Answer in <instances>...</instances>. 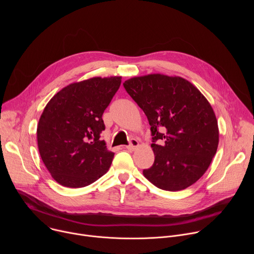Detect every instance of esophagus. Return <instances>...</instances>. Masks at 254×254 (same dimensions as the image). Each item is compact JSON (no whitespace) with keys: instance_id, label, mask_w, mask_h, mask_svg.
Segmentation results:
<instances>
[{"instance_id":"1","label":"esophagus","mask_w":254,"mask_h":254,"mask_svg":"<svg viewBox=\"0 0 254 254\" xmlns=\"http://www.w3.org/2000/svg\"><path fill=\"white\" fill-rule=\"evenodd\" d=\"M138 146H139L138 141L135 138H131L129 140V144H128V146H127V149L129 150V151H134Z\"/></svg>"}]
</instances>
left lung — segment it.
Here are the masks:
<instances>
[{"label":"left lung","instance_id":"obj_1","mask_svg":"<svg viewBox=\"0 0 254 254\" xmlns=\"http://www.w3.org/2000/svg\"><path fill=\"white\" fill-rule=\"evenodd\" d=\"M124 86L151 126L154 165L142 174L156 187L181 191L205 174L219 142L213 108L190 81L160 73L132 77ZM160 131H158V128ZM161 140L162 143H155Z\"/></svg>","mask_w":254,"mask_h":254}]
</instances>
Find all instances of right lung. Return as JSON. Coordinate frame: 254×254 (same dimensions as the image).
I'll use <instances>...</instances> for the list:
<instances>
[{
  "mask_svg": "<svg viewBox=\"0 0 254 254\" xmlns=\"http://www.w3.org/2000/svg\"><path fill=\"white\" fill-rule=\"evenodd\" d=\"M122 83V76L92 77L71 83L47 103L37 127L41 159L57 183L82 188L110 169L115 153L100 133L102 115Z\"/></svg>",
  "mask_w": 254,
  "mask_h": 254,
  "instance_id": "1",
  "label": "right lung"
}]
</instances>
